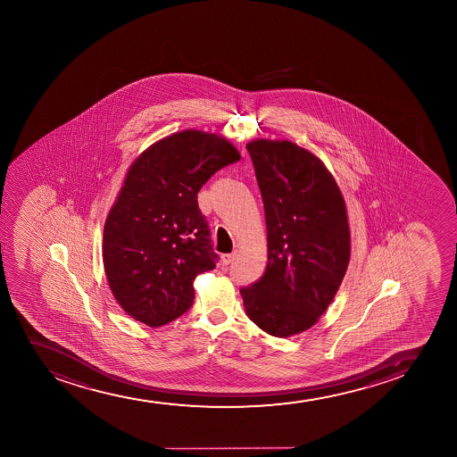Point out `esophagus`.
Here are the masks:
<instances>
[{
  "mask_svg": "<svg viewBox=\"0 0 457 457\" xmlns=\"http://www.w3.org/2000/svg\"><path fill=\"white\" fill-rule=\"evenodd\" d=\"M233 261H235V253H231V254H222V256H220L222 265H230Z\"/></svg>",
  "mask_w": 457,
  "mask_h": 457,
  "instance_id": "obj_1",
  "label": "esophagus"
}]
</instances>
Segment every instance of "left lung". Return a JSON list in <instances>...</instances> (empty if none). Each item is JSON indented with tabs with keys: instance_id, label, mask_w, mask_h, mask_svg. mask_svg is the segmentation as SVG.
Returning a JSON list of instances; mask_svg holds the SVG:
<instances>
[{
	"instance_id": "8db88e82",
	"label": "left lung",
	"mask_w": 457,
	"mask_h": 457,
	"mask_svg": "<svg viewBox=\"0 0 457 457\" xmlns=\"http://www.w3.org/2000/svg\"><path fill=\"white\" fill-rule=\"evenodd\" d=\"M267 224L262 278L241 288L248 319L270 336L314 326L336 297L351 257L345 198L320 158L288 140L248 143Z\"/></svg>"
}]
</instances>
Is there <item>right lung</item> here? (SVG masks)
<instances>
[{"label":"right lung","mask_w":457,"mask_h":457,"mask_svg":"<svg viewBox=\"0 0 457 457\" xmlns=\"http://www.w3.org/2000/svg\"><path fill=\"white\" fill-rule=\"evenodd\" d=\"M241 160L226 137L186 129L143 151L104 227V267L126 314L151 328L189 310L194 280L218 259L198 207L203 184Z\"/></svg>","instance_id":"obj_1"}]
</instances>
